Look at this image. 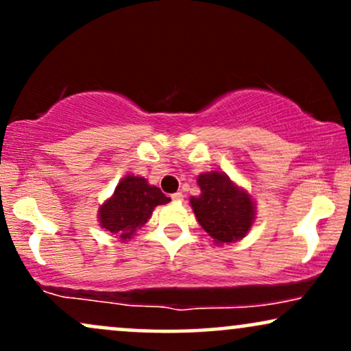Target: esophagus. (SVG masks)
<instances>
[{"mask_svg": "<svg viewBox=\"0 0 351 351\" xmlns=\"http://www.w3.org/2000/svg\"><path fill=\"white\" fill-rule=\"evenodd\" d=\"M171 198H173V201H183V198H184V195L183 193H175V195H171Z\"/></svg>", "mask_w": 351, "mask_h": 351, "instance_id": "obj_1", "label": "esophagus"}]
</instances>
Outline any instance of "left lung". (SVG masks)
I'll use <instances>...</instances> for the list:
<instances>
[{"label": "left lung", "instance_id": "obj_1", "mask_svg": "<svg viewBox=\"0 0 351 351\" xmlns=\"http://www.w3.org/2000/svg\"><path fill=\"white\" fill-rule=\"evenodd\" d=\"M198 184L201 196L189 201L201 228L219 244L244 237L254 221L251 196L216 171L199 175Z\"/></svg>", "mask_w": 351, "mask_h": 351}]
</instances>
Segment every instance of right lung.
I'll return each mask as SVG.
<instances>
[{
    "label": "right lung",
    "mask_w": 351,
    "mask_h": 351,
    "mask_svg": "<svg viewBox=\"0 0 351 351\" xmlns=\"http://www.w3.org/2000/svg\"><path fill=\"white\" fill-rule=\"evenodd\" d=\"M170 198L140 176H127L117 184L114 196L100 206V226L115 232L122 239H130L138 228L150 219L152 211Z\"/></svg>",
    "instance_id": "add662e5"
}]
</instances>
